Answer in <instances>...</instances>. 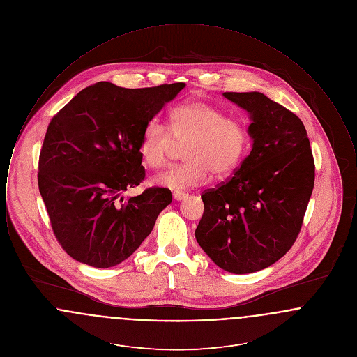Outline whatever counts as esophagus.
<instances>
[{"label": "esophagus", "mask_w": 357, "mask_h": 357, "mask_svg": "<svg viewBox=\"0 0 357 357\" xmlns=\"http://www.w3.org/2000/svg\"><path fill=\"white\" fill-rule=\"evenodd\" d=\"M172 197L175 201H182L183 198H186V192L185 191H181V190H176L172 192Z\"/></svg>", "instance_id": "obj_1"}]
</instances>
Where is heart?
<instances>
[{
    "label": "heart",
    "mask_w": 357,
    "mask_h": 357,
    "mask_svg": "<svg viewBox=\"0 0 357 357\" xmlns=\"http://www.w3.org/2000/svg\"><path fill=\"white\" fill-rule=\"evenodd\" d=\"M183 144L185 162L158 175V185L179 190L207 183L211 172L217 178L230 175L248 155L250 136L242 121L227 118L221 108L190 100L171 109L169 128L158 121L146 127L139 153L149 167L158 170Z\"/></svg>",
    "instance_id": "b5f03b06"
}]
</instances>
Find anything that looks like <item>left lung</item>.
I'll return each mask as SVG.
<instances>
[{
  "mask_svg": "<svg viewBox=\"0 0 357 357\" xmlns=\"http://www.w3.org/2000/svg\"><path fill=\"white\" fill-rule=\"evenodd\" d=\"M250 114L253 147L233 176L202 192L195 238L226 272H258L287 255L301 230L314 186L303 121L259 92H225Z\"/></svg>",
  "mask_w": 357,
  "mask_h": 357,
  "instance_id": "left-lung-1",
  "label": "left lung"
}]
</instances>
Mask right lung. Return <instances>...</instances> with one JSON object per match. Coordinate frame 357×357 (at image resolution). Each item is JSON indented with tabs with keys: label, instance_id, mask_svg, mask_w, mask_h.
<instances>
[{
	"label": "right lung",
	"instance_id": "obj_1",
	"mask_svg": "<svg viewBox=\"0 0 357 357\" xmlns=\"http://www.w3.org/2000/svg\"><path fill=\"white\" fill-rule=\"evenodd\" d=\"M185 83L121 88L100 82L80 91L48 126L38 158V190L52 230L73 259L115 266L153 231L171 204L169 188L150 187L123 202L146 170L140 139Z\"/></svg>",
	"mask_w": 357,
	"mask_h": 357
}]
</instances>
